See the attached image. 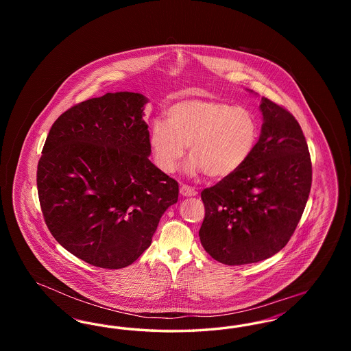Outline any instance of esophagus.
Returning <instances> with one entry per match:
<instances>
[{"mask_svg": "<svg viewBox=\"0 0 351 351\" xmlns=\"http://www.w3.org/2000/svg\"><path fill=\"white\" fill-rule=\"evenodd\" d=\"M180 195L184 197H192V196H196L197 195V191L192 186H188V185H182L180 186Z\"/></svg>", "mask_w": 351, "mask_h": 351, "instance_id": "1", "label": "esophagus"}]
</instances>
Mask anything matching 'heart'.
Returning <instances> with one entry per match:
<instances>
[{
	"label": "heart",
	"mask_w": 351,
	"mask_h": 351,
	"mask_svg": "<svg viewBox=\"0 0 351 351\" xmlns=\"http://www.w3.org/2000/svg\"><path fill=\"white\" fill-rule=\"evenodd\" d=\"M258 141V122L249 109L216 100H185L169 106L167 122L151 125L149 146L155 166L172 173L185 147L189 175L210 179L234 175L250 159Z\"/></svg>",
	"instance_id": "heart-1"
}]
</instances>
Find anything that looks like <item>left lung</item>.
<instances>
[{"label":"left lung","instance_id":"8db88e82","mask_svg":"<svg viewBox=\"0 0 351 351\" xmlns=\"http://www.w3.org/2000/svg\"><path fill=\"white\" fill-rule=\"evenodd\" d=\"M259 109L262 132L250 159L201 192V245L228 266L256 263L282 250L311 192L312 163L299 122L266 97Z\"/></svg>","mask_w":351,"mask_h":351}]
</instances>
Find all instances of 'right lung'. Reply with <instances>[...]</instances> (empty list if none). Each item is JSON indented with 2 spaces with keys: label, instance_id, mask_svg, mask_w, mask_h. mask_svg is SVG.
Segmentation results:
<instances>
[{
  "label": "right lung",
  "instance_id": "obj_1",
  "mask_svg": "<svg viewBox=\"0 0 351 351\" xmlns=\"http://www.w3.org/2000/svg\"><path fill=\"white\" fill-rule=\"evenodd\" d=\"M141 93L84 101L58 118L42 150L36 185L53 238L101 268L130 266L149 249L179 184L149 159Z\"/></svg>",
  "mask_w": 351,
  "mask_h": 351
}]
</instances>
